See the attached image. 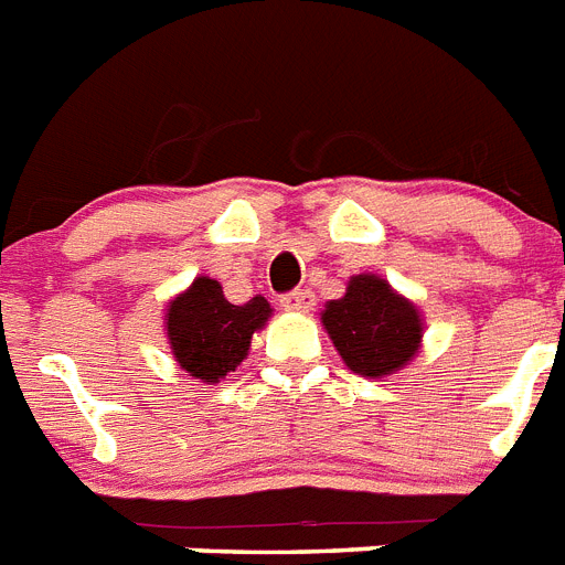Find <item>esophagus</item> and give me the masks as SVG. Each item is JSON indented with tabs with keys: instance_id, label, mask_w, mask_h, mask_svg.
Returning a JSON list of instances; mask_svg holds the SVG:
<instances>
[{
	"instance_id": "esophagus-1",
	"label": "esophagus",
	"mask_w": 565,
	"mask_h": 565,
	"mask_svg": "<svg viewBox=\"0 0 565 565\" xmlns=\"http://www.w3.org/2000/svg\"><path fill=\"white\" fill-rule=\"evenodd\" d=\"M316 305V296L310 290H292L281 296V307L290 312H310Z\"/></svg>"
}]
</instances>
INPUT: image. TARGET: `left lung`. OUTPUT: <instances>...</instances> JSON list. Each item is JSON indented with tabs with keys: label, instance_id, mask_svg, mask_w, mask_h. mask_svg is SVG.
<instances>
[{
	"label": "left lung",
	"instance_id": "obj_1",
	"mask_svg": "<svg viewBox=\"0 0 565 565\" xmlns=\"http://www.w3.org/2000/svg\"><path fill=\"white\" fill-rule=\"evenodd\" d=\"M321 324L359 376H391L419 353V310L379 275H353L348 292L327 301Z\"/></svg>",
	"mask_w": 565,
	"mask_h": 565
}]
</instances>
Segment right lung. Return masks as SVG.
I'll return each instance as SVG.
<instances>
[{"label":"right lung","instance_id":"obj_1","mask_svg":"<svg viewBox=\"0 0 565 565\" xmlns=\"http://www.w3.org/2000/svg\"><path fill=\"white\" fill-rule=\"evenodd\" d=\"M273 307L264 296L246 305H230L215 278H194L186 292L169 301L166 335L174 362L192 379L215 385L232 373L249 353L253 333L267 324Z\"/></svg>","mask_w":565,"mask_h":565}]
</instances>
